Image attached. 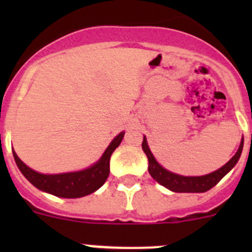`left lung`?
<instances>
[{
  "mask_svg": "<svg viewBox=\"0 0 252 252\" xmlns=\"http://www.w3.org/2000/svg\"><path fill=\"white\" fill-rule=\"evenodd\" d=\"M242 148H244V139H242L241 144H240L237 153L231 158L230 161L226 162L218 170L209 173L207 175H202V177H184V175L175 174V173H171V171L162 168L159 162L155 160L153 154H151L150 149L148 146L146 137L144 136V140H142V150H144V153L148 157V170L150 175L157 180L158 183L175 193H203L213 188L237 164L240 157H241Z\"/></svg>",
  "mask_w": 252,
  "mask_h": 252,
  "instance_id": "left-lung-1",
  "label": "left lung"
}]
</instances>
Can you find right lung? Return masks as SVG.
I'll return each instance as SVG.
<instances>
[{"instance_id":"right-lung-1","label":"right lung","mask_w":252,"mask_h":252,"mask_svg":"<svg viewBox=\"0 0 252 252\" xmlns=\"http://www.w3.org/2000/svg\"><path fill=\"white\" fill-rule=\"evenodd\" d=\"M125 132L112 140L101 159L90 168L63 174H41L29 168L12 150L13 158L24 177L37 189L62 198H81L101 188L110 174V159L116 148L121 144Z\"/></svg>"}]
</instances>
